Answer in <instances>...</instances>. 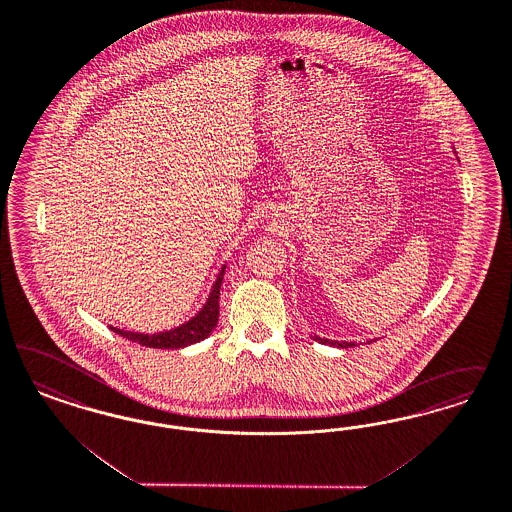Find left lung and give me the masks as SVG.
<instances>
[{
    "instance_id": "8db88e82",
    "label": "left lung",
    "mask_w": 512,
    "mask_h": 512,
    "mask_svg": "<svg viewBox=\"0 0 512 512\" xmlns=\"http://www.w3.org/2000/svg\"><path fill=\"white\" fill-rule=\"evenodd\" d=\"M314 340H318L321 344H329V346H336V348H353L355 346V342H338V340H329V338H319V336L312 335ZM371 344V342H369Z\"/></svg>"
}]
</instances>
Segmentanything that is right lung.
<instances>
[{
	"instance_id": "right-lung-1",
	"label": "right lung",
	"mask_w": 512,
	"mask_h": 512,
	"mask_svg": "<svg viewBox=\"0 0 512 512\" xmlns=\"http://www.w3.org/2000/svg\"><path fill=\"white\" fill-rule=\"evenodd\" d=\"M225 268L227 265L221 266L215 282H213L210 295L206 302L202 304V308L194 314L193 318L181 325H177L174 329L168 331H160V333H136V331H124V329H117V327H109L113 333L124 336L132 342H138L141 346L147 348H159V350H179V348H187L191 344H196L204 338H208L219 319V291H221V282L225 276Z\"/></svg>"
}]
</instances>
